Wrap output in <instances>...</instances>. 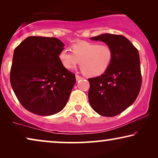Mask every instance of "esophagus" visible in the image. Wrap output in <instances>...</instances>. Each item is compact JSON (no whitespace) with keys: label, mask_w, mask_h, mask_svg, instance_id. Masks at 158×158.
<instances>
[{"label":"esophagus","mask_w":158,"mask_h":158,"mask_svg":"<svg viewBox=\"0 0 158 158\" xmlns=\"http://www.w3.org/2000/svg\"><path fill=\"white\" fill-rule=\"evenodd\" d=\"M75 78H76V81H80V80L83 79V77H81V76H80V75H75Z\"/></svg>","instance_id":"obj_1"}]
</instances>
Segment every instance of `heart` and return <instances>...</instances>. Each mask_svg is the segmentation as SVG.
<instances>
[{"label": "heart", "instance_id": "heart-1", "mask_svg": "<svg viewBox=\"0 0 158 158\" xmlns=\"http://www.w3.org/2000/svg\"><path fill=\"white\" fill-rule=\"evenodd\" d=\"M72 53L62 50L59 54L62 65L67 70H73L80 63L82 72L86 76L96 77L102 75L111 65L114 57L113 50L107 44L97 42H77L71 47Z\"/></svg>", "mask_w": 158, "mask_h": 158}]
</instances>
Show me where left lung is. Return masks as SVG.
Wrapping results in <instances>:
<instances>
[{"instance_id": "8db88e82", "label": "left lung", "mask_w": 158, "mask_h": 158, "mask_svg": "<svg viewBox=\"0 0 158 158\" xmlns=\"http://www.w3.org/2000/svg\"><path fill=\"white\" fill-rule=\"evenodd\" d=\"M111 47L114 57L108 70L88 79V99L92 109L104 116H114L132 104L142 85L139 52L122 35L103 34L90 38Z\"/></svg>"}]
</instances>
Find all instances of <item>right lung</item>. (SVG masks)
<instances>
[{
	"label": "right lung",
	"mask_w": 158,
	"mask_h": 158,
	"mask_svg": "<svg viewBox=\"0 0 158 158\" xmlns=\"http://www.w3.org/2000/svg\"><path fill=\"white\" fill-rule=\"evenodd\" d=\"M64 46L55 37L32 36L15 49L10 85L28 111L49 116L65 106L76 80L60 61L59 54Z\"/></svg>",
	"instance_id": "1"
}]
</instances>
